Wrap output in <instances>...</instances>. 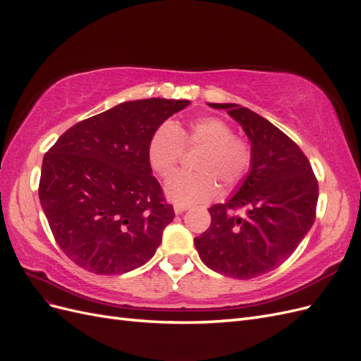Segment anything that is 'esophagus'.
Wrapping results in <instances>:
<instances>
[{"label":"esophagus","mask_w":361,"mask_h":361,"mask_svg":"<svg viewBox=\"0 0 361 361\" xmlns=\"http://www.w3.org/2000/svg\"><path fill=\"white\" fill-rule=\"evenodd\" d=\"M173 209H174V214H183L185 211H188L190 207L188 206H185V204H179V203H174V206H173Z\"/></svg>","instance_id":"obj_1"}]
</instances>
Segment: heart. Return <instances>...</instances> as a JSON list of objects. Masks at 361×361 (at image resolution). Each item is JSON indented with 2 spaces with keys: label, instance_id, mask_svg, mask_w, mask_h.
Returning a JSON list of instances; mask_svg holds the SVG:
<instances>
[{
  "label": "heart",
  "instance_id": "b5f03b06",
  "mask_svg": "<svg viewBox=\"0 0 361 361\" xmlns=\"http://www.w3.org/2000/svg\"><path fill=\"white\" fill-rule=\"evenodd\" d=\"M185 149H200L194 173H176L166 182L167 197L179 204H195L212 199L216 183L232 188L244 179L251 166V149L245 140L233 135L223 118L207 116L190 123L162 125L152 134L147 146L150 167L167 178L176 169Z\"/></svg>",
  "mask_w": 361,
  "mask_h": 361
}]
</instances>
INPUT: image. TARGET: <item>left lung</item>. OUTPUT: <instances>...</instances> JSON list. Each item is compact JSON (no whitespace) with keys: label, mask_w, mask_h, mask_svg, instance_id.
Masks as SVG:
<instances>
[{"label":"left lung","mask_w":361,"mask_h":361,"mask_svg":"<svg viewBox=\"0 0 361 361\" xmlns=\"http://www.w3.org/2000/svg\"><path fill=\"white\" fill-rule=\"evenodd\" d=\"M207 105L226 110L241 125L251 145V166L232 197L209 207L211 226L194 238V245L218 274L255 279L281 265L309 233L318 182L301 149L269 120L238 104Z\"/></svg>","instance_id":"left-lung-1"}]
</instances>
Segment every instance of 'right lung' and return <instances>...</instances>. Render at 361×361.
Returning <instances> with one entry per match:
<instances>
[{
    "instance_id": "1",
    "label": "right lung",
    "mask_w": 361,
    "mask_h": 361,
    "mask_svg": "<svg viewBox=\"0 0 361 361\" xmlns=\"http://www.w3.org/2000/svg\"><path fill=\"white\" fill-rule=\"evenodd\" d=\"M187 99L129 101L73 125L42 164L39 199L57 244L76 265L117 276L154 257L173 218L147 146Z\"/></svg>"
}]
</instances>
